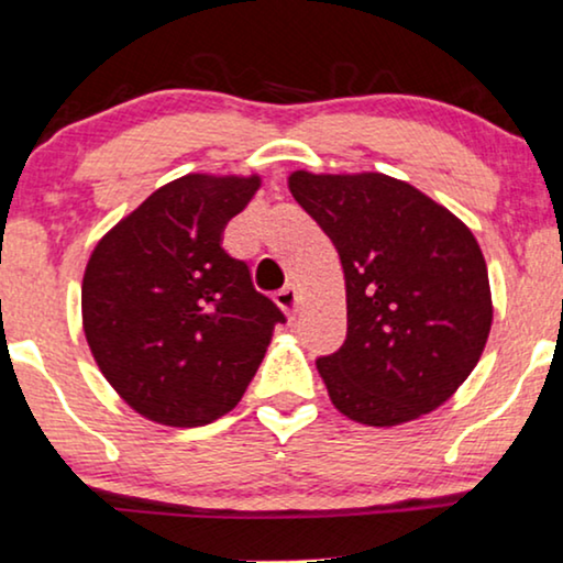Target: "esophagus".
Returning a JSON list of instances; mask_svg holds the SVG:
<instances>
[{"label":"esophagus","mask_w":563,"mask_h":563,"mask_svg":"<svg viewBox=\"0 0 563 563\" xmlns=\"http://www.w3.org/2000/svg\"><path fill=\"white\" fill-rule=\"evenodd\" d=\"M275 303L280 306L283 311H286L288 319H296V311H298V303H301V294H298L296 286H288L283 288L280 294L275 296Z\"/></svg>","instance_id":"obj_1"}]
</instances>
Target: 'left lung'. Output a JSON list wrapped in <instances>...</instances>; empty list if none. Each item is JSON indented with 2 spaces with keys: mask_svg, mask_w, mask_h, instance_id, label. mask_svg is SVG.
Wrapping results in <instances>:
<instances>
[{
  "mask_svg": "<svg viewBox=\"0 0 563 563\" xmlns=\"http://www.w3.org/2000/svg\"><path fill=\"white\" fill-rule=\"evenodd\" d=\"M298 206L344 269L347 340L317 368L352 422L394 427L430 415L476 368L492 288L471 229L415 185L380 172H290Z\"/></svg>",
  "mask_w": 563,
  "mask_h": 563,
  "instance_id": "8db88e82",
  "label": "left lung"
}]
</instances>
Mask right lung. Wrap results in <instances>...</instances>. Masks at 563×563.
I'll use <instances>...</instances> for the list:
<instances>
[{"instance_id":"1","label":"right lung","mask_w":563,"mask_h":563,"mask_svg":"<svg viewBox=\"0 0 563 563\" xmlns=\"http://www.w3.org/2000/svg\"><path fill=\"white\" fill-rule=\"evenodd\" d=\"M260 185V175L190 172L148 195L89 254V352L120 399L156 424L200 427L234 409L286 321L221 246Z\"/></svg>"}]
</instances>
